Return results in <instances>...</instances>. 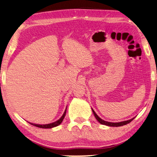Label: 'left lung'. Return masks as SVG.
<instances>
[{"label":"left lung","mask_w":157,"mask_h":157,"mask_svg":"<svg viewBox=\"0 0 157 157\" xmlns=\"http://www.w3.org/2000/svg\"><path fill=\"white\" fill-rule=\"evenodd\" d=\"M92 111H93V113L94 115V116L96 118V120L98 121V122L101 124L103 125H106V126H115V127H117V126H124V125H126L127 124H128L131 122V121L134 119V118H132L131 120H127V121H124V122H116V123H113V122H106V121H105L102 120L101 118H100L98 116L97 114L95 113V111H94L93 109H92Z\"/></svg>","instance_id":"obj_1"}]
</instances>
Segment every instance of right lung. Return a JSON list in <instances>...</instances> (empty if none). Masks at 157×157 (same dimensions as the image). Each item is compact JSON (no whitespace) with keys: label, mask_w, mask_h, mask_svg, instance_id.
Here are the masks:
<instances>
[{"label":"right lung","mask_w":157,"mask_h":157,"mask_svg":"<svg viewBox=\"0 0 157 157\" xmlns=\"http://www.w3.org/2000/svg\"><path fill=\"white\" fill-rule=\"evenodd\" d=\"M67 109V108H66ZM66 109L65 110V112L63 115H62L61 117L60 118L59 120H58L57 121H56L55 122H53V123H51V124H32V123H30L31 125L33 126H35L36 127H38V128H53V127H55V126H57L63 122V120L64 119L65 117V115H66Z\"/></svg>","instance_id":"right-lung-1"}]
</instances>
